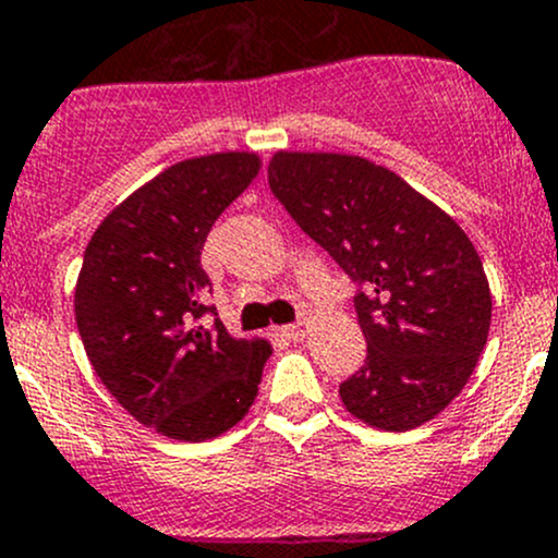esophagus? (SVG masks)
Returning a JSON list of instances; mask_svg holds the SVG:
<instances>
[{"instance_id": "obj_1", "label": "esophagus", "mask_w": 558, "mask_h": 558, "mask_svg": "<svg viewBox=\"0 0 558 558\" xmlns=\"http://www.w3.org/2000/svg\"><path fill=\"white\" fill-rule=\"evenodd\" d=\"M283 335L289 337V340H302V337L307 335V324H305V320H300V324L283 326Z\"/></svg>"}]
</instances>
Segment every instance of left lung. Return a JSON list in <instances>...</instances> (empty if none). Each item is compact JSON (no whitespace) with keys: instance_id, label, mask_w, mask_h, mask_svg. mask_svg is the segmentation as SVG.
<instances>
[{"instance_id":"8db88e82","label":"left lung","mask_w":558,"mask_h":558,"mask_svg":"<svg viewBox=\"0 0 558 558\" xmlns=\"http://www.w3.org/2000/svg\"><path fill=\"white\" fill-rule=\"evenodd\" d=\"M267 172L302 232L359 286L367 362L340 384L348 413L386 432L435 418L466 386L492 326V291L464 229L362 156L280 150Z\"/></svg>"}]
</instances>
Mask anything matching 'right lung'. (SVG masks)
<instances>
[{
    "label": "right lung",
    "instance_id": "obj_1",
    "mask_svg": "<svg viewBox=\"0 0 558 558\" xmlns=\"http://www.w3.org/2000/svg\"><path fill=\"white\" fill-rule=\"evenodd\" d=\"M258 167L245 150L178 161L126 196L83 253L75 320L88 362L132 418L172 440H213L243 421L272 353L205 320L218 313L199 262Z\"/></svg>",
    "mask_w": 558,
    "mask_h": 558
}]
</instances>
